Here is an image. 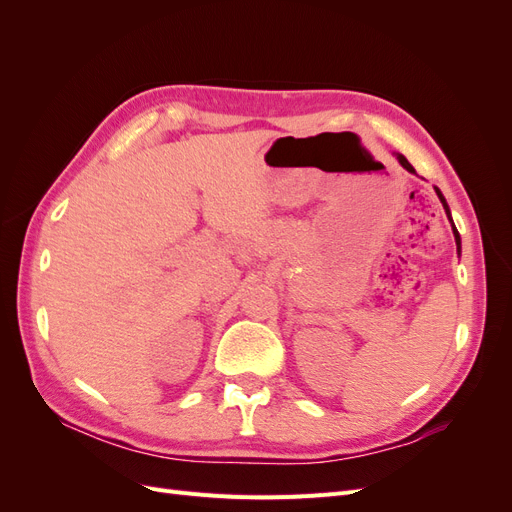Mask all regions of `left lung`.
Instances as JSON below:
<instances>
[{"instance_id":"obj_1","label":"left lung","mask_w":512,"mask_h":512,"mask_svg":"<svg viewBox=\"0 0 512 512\" xmlns=\"http://www.w3.org/2000/svg\"><path fill=\"white\" fill-rule=\"evenodd\" d=\"M397 160L401 162V166H404L406 170H410V173H414V168H412V164L404 158V156H397ZM436 194H438V198L442 200V205H444V209H446V213H448V205H446V200H444V196H442V192L436 188ZM453 232H455V239H457V250H459V232H457V228L453 226Z\"/></svg>"}]
</instances>
